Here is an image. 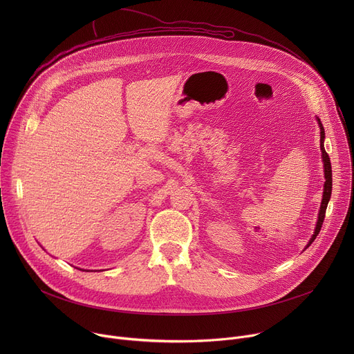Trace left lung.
I'll use <instances>...</instances> for the list:
<instances>
[{
    "mask_svg": "<svg viewBox=\"0 0 354 354\" xmlns=\"http://www.w3.org/2000/svg\"><path fill=\"white\" fill-rule=\"evenodd\" d=\"M317 122H318V126H319V130H321V153H322V162H324V175H325V183H324V193H322V201H321V209H319V213H318V220H317V225H315V230H314V234L313 236L310 238L306 249L314 242V239L317 238V235L319 234L321 231V227H322V223H324V218H325V212H326V207H328V203L330 200V194H332V167H330V160H329V156L326 154L325 151V147H324V141H325V130H324V126L319 120V118H317Z\"/></svg>",
    "mask_w": 354,
    "mask_h": 354,
    "instance_id": "1",
    "label": "left lung"
}]
</instances>
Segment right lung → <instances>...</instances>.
Instances as JSON below:
<instances>
[{
  "label": "right lung",
  "mask_w": 354,
  "mask_h": 354,
  "mask_svg": "<svg viewBox=\"0 0 354 354\" xmlns=\"http://www.w3.org/2000/svg\"><path fill=\"white\" fill-rule=\"evenodd\" d=\"M86 272H89V270H86Z\"/></svg>",
  "instance_id": "add662e5"
}]
</instances>
